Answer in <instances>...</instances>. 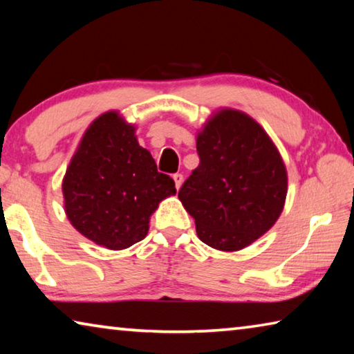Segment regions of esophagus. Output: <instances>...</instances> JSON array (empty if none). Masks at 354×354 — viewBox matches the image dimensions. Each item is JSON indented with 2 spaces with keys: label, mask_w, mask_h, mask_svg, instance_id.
<instances>
[{
  "label": "esophagus",
  "mask_w": 354,
  "mask_h": 354,
  "mask_svg": "<svg viewBox=\"0 0 354 354\" xmlns=\"http://www.w3.org/2000/svg\"><path fill=\"white\" fill-rule=\"evenodd\" d=\"M173 181H175L176 189H181L183 181H184V178H183L181 173H176V175H173Z\"/></svg>",
  "instance_id": "esophagus-1"
}]
</instances>
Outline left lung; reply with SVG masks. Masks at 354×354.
I'll return each mask as SVG.
<instances>
[{
	"label": "left lung",
	"instance_id": "obj_1",
	"mask_svg": "<svg viewBox=\"0 0 354 354\" xmlns=\"http://www.w3.org/2000/svg\"><path fill=\"white\" fill-rule=\"evenodd\" d=\"M200 165L178 198L195 218L200 241L239 251L277 223L287 195V170L277 145L254 118L221 107L196 134Z\"/></svg>",
	"mask_w": 354,
	"mask_h": 354
}]
</instances>
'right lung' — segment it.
<instances>
[{"mask_svg":"<svg viewBox=\"0 0 354 354\" xmlns=\"http://www.w3.org/2000/svg\"><path fill=\"white\" fill-rule=\"evenodd\" d=\"M70 223L107 250H124L148 234L149 217L175 181L158 171L136 127L118 111L101 113L86 129L62 179Z\"/></svg>","mask_w":354,"mask_h":354,"instance_id":"add662e5","label":"right lung"}]
</instances>
